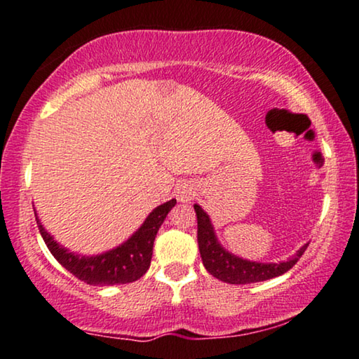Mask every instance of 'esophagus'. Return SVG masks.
Masks as SVG:
<instances>
[{
	"mask_svg": "<svg viewBox=\"0 0 359 359\" xmlns=\"http://www.w3.org/2000/svg\"><path fill=\"white\" fill-rule=\"evenodd\" d=\"M178 199L181 201V203H188V201H191L193 199V196H194V189H193V186H191L189 183H183L178 188Z\"/></svg>",
	"mask_w": 359,
	"mask_h": 359,
	"instance_id": "34e87169",
	"label": "esophagus"
}]
</instances>
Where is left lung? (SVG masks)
I'll return each instance as SVG.
<instances>
[{
	"mask_svg": "<svg viewBox=\"0 0 359 359\" xmlns=\"http://www.w3.org/2000/svg\"><path fill=\"white\" fill-rule=\"evenodd\" d=\"M196 217H198V243L203 263L208 271L214 278L229 284H250L266 281V279L281 276L296 264L306 252L309 243L299 250L292 258L283 263H255L247 262L235 255L225 252L215 238L212 224L209 215L201 209V205L194 204Z\"/></svg>",
	"mask_w": 359,
	"mask_h": 359,
	"instance_id": "obj_1",
	"label": "left lung"
}]
</instances>
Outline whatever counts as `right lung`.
Returning <instances> with one entry per match:
<instances>
[{"label": "right lung", "mask_w": 359, "mask_h": 359, "mask_svg": "<svg viewBox=\"0 0 359 359\" xmlns=\"http://www.w3.org/2000/svg\"><path fill=\"white\" fill-rule=\"evenodd\" d=\"M176 199L158 205L150 212L142 227L111 252L97 255V257H78L60 247L50 233L46 232L37 219L39 232H41L47 248L50 250L53 258L68 269L73 276L81 279L91 286H114L140 279L150 268L151 253H154V240L156 232L171 209L175 208Z\"/></svg>", "instance_id": "obj_1"}]
</instances>
